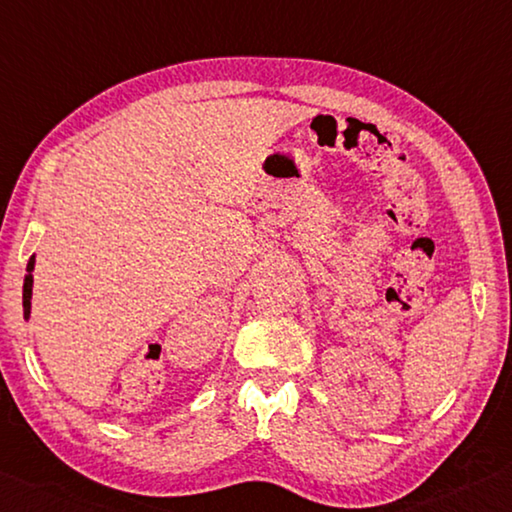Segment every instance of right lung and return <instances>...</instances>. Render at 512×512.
Masks as SVG:
<instances>
[{"label":"right lung","mask_w":512,"mask_h":512,"mask_svg":"<svg viewBox=\"0 0 512 512\" xmlns=\"http://www.w3.org/2000/svg\"><path fill=\"white\" fill-rule=\"evenodd\" d=\"M33 263L35 256L29 258V265H26V276H24V319L31 315V294H33Z\"/></svg>","instance_id":"obj_1"}]
</instances>
